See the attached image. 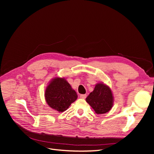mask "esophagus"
I'll return each instance as SVG.
<instances>
[{"instance_id": "1", "label": "esophagus", "mask_w": 154, "mask_h": 154, "mask_svg": "<svg viewBox=\"0 0 154 154\" xmlns=\"http://www.w3.org/2000/svg\"><path fill=\"white\" fill-rule=\"evenodd\" d=\"M80 98H82V99H85L86 97H87V94H81L80 96Z\"/></svg>"}]
</instances>
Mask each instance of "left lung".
Here are the masks:
<instances>
[{
  "label": "left lung",
  "mask_w": 154,
  "mask_h": 154,
  "mask_svg": "<svg viewBox=\"0 0 154 154\" xmlns=\"http://www.w3.org/2000/svg\"><path fill=\"white\" fill-rule=\"evenodd\" d=\"M86 101L97 114L108 112L114 103L112 92L109 86L103 83H97L94 89L91 92Z\"/></svg>",
  "instance_id": "left-lung-1"
}]
</instances>
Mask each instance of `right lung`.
<instances>
[{"label": "right lung", "instance_id": "obj_1", "mask_svg": "<svg viewBox=\"0 0 154 154\" xmlns=\"http://www.w3.org/2000/svg\"><path fill=\"white\" fill-rule=\"evenodd\" d=\"M77 97L76 91L63 78L53 79L45 91V99L47 103L59 112L66 110Z\"/></svg>", "mask_w": 154, "mask_h": 154}]
</instances>
